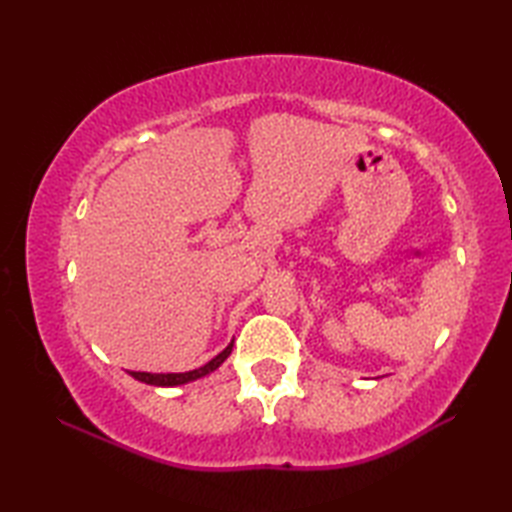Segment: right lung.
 Segmentation results:
<instances>
[{
  "label": "right lung",
  "mask_w": 512,
  "mask_h": 512,
  "mask_svg": "<svg viewBox=\"0 0 512 512\" xmlns=\"http://www.w3.org/2000/svg\"><path fill=\"white\" fill-rule=\"evenodd\" d=\"M231 350H233V343L226 347L224 352H220L217 354L213 361H209L206 363L204 367H200V369H193V372H184V374H147V372H129L132 374L136 380H140V383H147V385H156V387H176V385H184V383H189V380H195V378H202V376H206V374H211L213 369H217L220 367L224 361H226V356L231 354Z\"/></svg>",
  "instance_id": "right-lung-1"
}]
</instances>
